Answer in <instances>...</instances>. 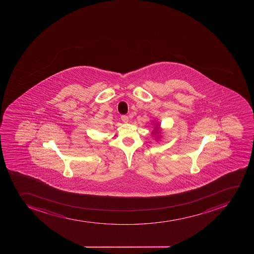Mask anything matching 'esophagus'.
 I'll list each match as a JSON object with an SVG mask.
<instances>
[{"label": "esophagus", "mask_w": 254, "mask_h": 254, "mask_svg": "<svg viewBox=\"0 0 254 254\" xmlns=\"http://www.w3.org/2000/svg\"><path fill=\"white\" fill-rule=\"evenodd\" d=\"M121 118H122V121H123V123H128L129 118L128 117H127V116H122V117H121Z\"/></svg>", "instance_id": "1"}]
</instances>
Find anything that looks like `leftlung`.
Instances as JSON below:
<instances>
[{"instance_id": "1", "label": "left lung", "mask_w": 254, "mask_h": 254, "mask_svg": "<svg viewBox=\"0 0 254 254\" xmlns=\"http://www.w3.org/2000/svg\"><path fill=\"white\" fill-rule=\"evenodd\" d=\"M153 126L154 130L153 131L151 132V134H152V136H154V137H155L157 141H159V140H160V137H161V135H160V134L161 133V124L157 123L156 121H154Z\"/></svg>"}]
</instances>
